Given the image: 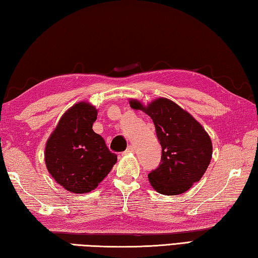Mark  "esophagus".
Returning a JSON list of instances; mask_svg holds the SVG:
<instances>
[{
    "mask_svg": "<svg viewBox=\"0 0 258 258\" xmlns=\"http://www.w3.org/2000/svg\"><path fill=\"white\" fill-rule=\"evenodd\" d=\"M134 152H135V147H134V146L129 145V146H128V148L124 150V153H123V154H129V153H134Z\"/></svg>",
    "mask_w": 258,
    "mask_h": 258,
    "instance_id": "esophagus-1",
    "label": "esophagus"
}]
</instances>
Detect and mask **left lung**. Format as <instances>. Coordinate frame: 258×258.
<instances>
[{"label":"left lung","mask_w":258,"mask_h":258,"mask_svg":"<svg viewBox=\"0 0 258 258\" xmlns=\"http://www.w3.org/2000/svg\"><path fill=\"white\" fill-rule=\"evenodd\" d=\"M130 106L152 118L162 159L148 174L152 186L160 194H182L199 182L212 157V143L193 116L173 101L160 98L147 106L131 100Z\"/></svg>","instance_id":"1"}]
</instances>
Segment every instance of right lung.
I'll return each mask as SVG.
<instances>
[{
    "label": "right lung",
    "mask_w": 258,
    "mask_h": 258,
    "mask_svg": "<svg viewBox=\"0 0 258 258\" xmlns=\"http://www.w3.org/2000/svg\"><path fill=\"white\" fill-rule=\"evenodd\" d=\"M98 111L80 102L61 116L48 139L45 160L48 172L67 191L87 193L112 169L116 155L93 131Z\"/></svg>",
    "instance_id": "right-lung-1"
}]
</instances>
